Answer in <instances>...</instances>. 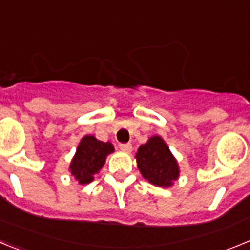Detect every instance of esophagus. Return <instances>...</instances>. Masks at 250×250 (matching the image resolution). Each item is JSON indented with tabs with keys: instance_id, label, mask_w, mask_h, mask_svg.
<instances>
[{
	"instance_id": "obj_1",
	"label": "esophagus",
	"mask_w": 250,
	"mask_h": 250,
	"mask_svg": "<svg viewBox=\"0 0 250 250\" xmlns=\"http://www.w3.org/2000/svg\"><path fill=\"white\" fill-rule=\"evenodd\" d=\"M119 149L125 152H130L132 150V145L129 144V143L127 144H119Z\"/></svg>"
}]
</instances>
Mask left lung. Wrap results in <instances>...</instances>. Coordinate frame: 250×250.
Segmentation results:
<instances>
[{
  "label": "left lung",
  "instance_id": "left-lung-1",
  "mask_svg": "<svg viewBox=\"0 0 250 250\" xmlns=\"http://www.w3.org/2000/svg\"><path fill=\"white\" fill-rule=\"evenodd\" d=\"M140 173L151 184L170 187L179 176L178 163L160 136H152L136 152Z\"/></svg>",
  "mask_w": 250,
  "mask_h": 250
}]
</instances>
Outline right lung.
Masks as SVG:
<instances>
[{
  "mask_svg": "<svg viewBox=\"0 0 250 250\" xmlns=\"http://www.w3.org/2000/svg\"><path fill=\"white\" fill-rule=\"evenodd\" d=\"M112 151L114 146L110 143H103L94 136H85L77 147L76 155L70 165L71 174L80 184L92 182V175L103 167L106 155Z\"/></svg>",
  "mask_w": 250,
  "mask_h": 250,
  "instance_id": "1",
  "label": "right lung"
}]
</instances>
